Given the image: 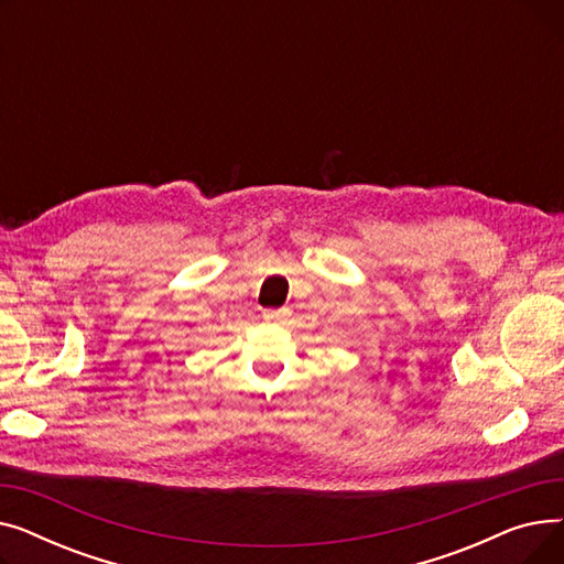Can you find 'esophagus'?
Listing matches in <instances>:
<instances>
[{
  "label": "esophagus",
  "instance_id": "34e87169",
  "mask_svg": "<svg viewBox=\"0 0 564 564\" xmlns=\"http://www.w3.org/2000/svg\"><path fill=\"white\" fill-rule=\"evenodd\" d=\"M290 315V308H267V311H262V317L264 319H285Z\"/></svg>",
  "mask_w": 564,
  "mask_h": 564
}]
</instances>
